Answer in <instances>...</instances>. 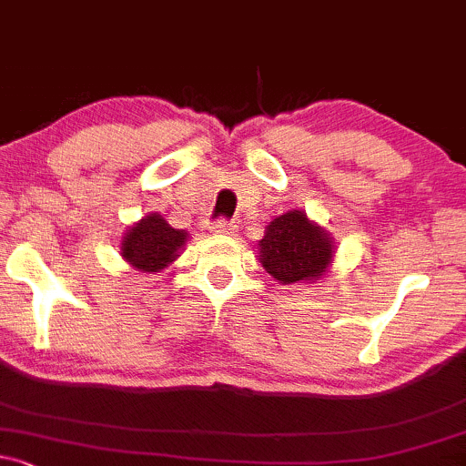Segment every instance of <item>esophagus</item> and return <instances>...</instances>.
Returning a JSON list of instances; mask_svg holds the SVG:
<instances>
[{
    "mask_svg": "<svg viewBox=\"0 0 466 466\" xmlns=\"http://www.w3.org/2000/svg\"><path fill=\"white\" fill-rule=\"evenodd\" d=\"M213 231L219 235H235L238 233V227L233 222H227V219H219V222L213 224Z\"/></svg>",
    "mask_w": 466,
    "mask_h": 466,
    "instance_id": "1",
    "label": "esophagus"
}]
</instances>
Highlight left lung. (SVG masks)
Here are the masks:
<instances>
[{
  "instance_id": "1",
  "label": "left lung",
  "mask_w": 466,
  "mask_h": 466,
  "mask_svg": "<svg viewBox=\"0 0 466 466\" xmlns=\"http://www.w3.org/2000/svg\"><path fill=\"white\" fill-rule=\"evenodd\" d=\"M258 259L279 284H313L335 259L331 233L307 213L293 208L268 222L258 242Z\"/></svg>"
}]
</instances>
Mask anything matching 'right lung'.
Masks as SVG:
<instances>
[{
	"label": "right lung",
	"instance_id": "1",
	"mask_svg": "<svg viewBox=\"0 0 466 466\" xmlns=\"http://www.w3.org/2000/svg\"><path fill=\"white\" fill-rule=\"evenodd\" d=\"M188 242L184 228H173L159 213H147L122 235L119 255L139 273H162L168 268Z\"/></svg>",
	"mask_w": 466,
	"mask_h": 466
}]
</instances>
